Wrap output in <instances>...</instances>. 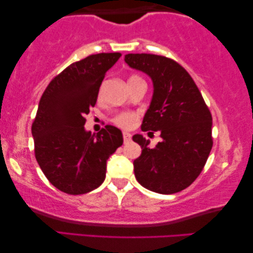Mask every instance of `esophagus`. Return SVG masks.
<instances>
[{
	"label": "esophagus",
	"mask_w": 253,
	"mask_h": 253,
	"mask_svg": "<svg viewBox=\"0 0 253 253\" xmlns=\"http://www.w3.org/2000/svg\"><path fill=\"white\" fill-rule=\"evenodd\" d=\"M123 139H124V144L129 143V141L131 140V134L129 132H126V131H124V132H123Z\"/></svg>",
	"instance_id": "esophagus-1"
}]
</instances>
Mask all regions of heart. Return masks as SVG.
<instances>
[{
    "label": "heart",
    "instance_id": "b5f03b06",
    "mask_svg": "<svg viewBox=\"0 0 253 253\" xmlns=\"http://www.w3.org/2000/svg\"><path fill=\"white\" fill-rule=\"evenodd\" d=\"M134 78H139V77H138V76H131L129 81ZM137 119H138L137 114L130 113V112H123V113L117 114V115L113 119V122L115 123L116 126L124 127V129H130V127H132L134 124H136Z\"/></svg>",
    "mask_w": 253,
    "mask_h": 253
}]
</instances>
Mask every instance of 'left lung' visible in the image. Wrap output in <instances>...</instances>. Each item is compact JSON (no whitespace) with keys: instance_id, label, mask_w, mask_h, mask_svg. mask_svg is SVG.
<instances>
[{"instance_id":"left-lung-1","label":"left lung","mask_w":253,"mask_h":253,"mask_svg":"<svg viewBox=\"0 0 253 253\" xmlns=\"http://www.w3.org/2000/svg\"><path fill=\"white\" fill-rule=\"evenodd\" d=\"M130 68L143 71L153 83V95L141 130L159 131L162 141L154 148L141 134L133 161L138 183L150 191L171 195L198 177L213 146L212 115L191 76L177 62L153 54H126ZM153 133V132H148Z\"/></svg>"}]
</instances>
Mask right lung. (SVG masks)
Wrapping results in <instances>:
<instances>
[{"instance_id": "1", "label": "right lung", "mask_w": 253, "mask_h": 253, "mask_svg": "<svg viewBox=\"0 0 253 253\" xmlns=\"http://www.w3.org/2000/svg\"><path fill=\"white\" fill-rule=\"evenodd\" d=\"M121 53L89 55L65 68L41 96L32 124L36 159L55 188L83 195L106 178L107 160L123 144L122 131L106 126L99 133L85 130V115L94 107L106 72Z\"/></svg>"}]
</instances>
